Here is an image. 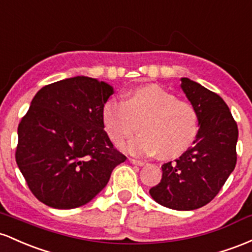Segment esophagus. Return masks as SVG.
I'll return each mask as SVG.
<instances>
[{
    "instance_id": "obj_1",
    "label": "esophagus",
    "mask_w": 252,
    "mask_h": 252,
    "mask_svg": "<svg viewBox=\"0 0 252 252\" xmlns=\"http://www.w3.org/2000/svg\"><path fill=\"white\" fill-rule=\"evenodd\" d=\"M129 162H131L132 164H134V165H138V166L145 165V162H143V160H139V159H135V158H129Z\"/></svg>"
}]
</instances>
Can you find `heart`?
I'll list each match as a JSON object with an SVG mask.
<instances>
[{"label":"heart","mask_w":252,"mask_h":252,"mask_svg":"<svg viewBox=\"0 0 252 252\" xmlns=\"http://www.w3.org/2000/svg\"><path fill=\"white\" fill-rule=\"evenodd\" d=\"M103 128L115 145H120L137 131L141 134L124 149L138 156L156 154L174 158L185 154L199 133V114L187 101L177 100L157 86L129 90L123 101L109 100L102 108Z\"/></svg>","instance_id":"obj_1"}]
</instances>
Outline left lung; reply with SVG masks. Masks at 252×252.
Returning <instances> with one entry per match:
<instances>
[{
    "label": "left lung",
    "mask_w": 252,
    "mask_h": 252,
    "mask_svg": "<svg viewBox=\"0 0 252 252\" xmlns=\"http://www.w3.org/2000/svg\"><path fill=\"white\" fill-rule=\"evenodd\" d=\"M181 82L199 114V133L182 156L163 164L162 180L150 195L164 207L191 211L211 202L233 171L238 127L219 95L189 78Z\"/></svg>",
    "instance_id": "left-lung-1"
}]
</instances>
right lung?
Returning <instances> with one entry per match:
<instances>
[{"label":"right lung","instance_id":"add662e5","mask_svg":"<svg viewBox=\"0 0 252 252\" xmlns=\"http://www.w3.org/2000/svg\"><path fill=\"white\" fill-rule=\"evenodd\" d=\"M113 88L77 76L36 93L18 127L15 159L33 195L70 210L86 205L125 162L103 129L102 108Z\"/></svg>","mask_w":252,"mask_h":252}]
</instances>
